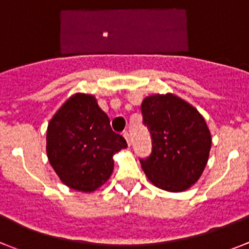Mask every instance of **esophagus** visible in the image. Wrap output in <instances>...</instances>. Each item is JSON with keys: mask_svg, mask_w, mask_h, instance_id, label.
<instances>
[{"mask_svg": "<svg viewBox=\"0 0 249 249\" xmlns=\"http://www.w3.org/2000/svg\"><path fill=\"white\" fill-rule=\"evenodd\" d=\"M123 135H124L125 141H126V143H128V145H129V147H130V135H129L128 131H125V133H124V134H123Z\"/></svg>", "mask_w": 249, "mask_h": 249, "instance_id": "esophagus-1", "label": "esophagus"}]
</instances>
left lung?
I'll return each mask as SVG.
<instances>
[{
  "instance_id": "left-lung-1",
  "label": "left lung",
  "mask_w": 249,
  "mask_h": 249,
  "mask_svg": "<svg viewBox=\"0 0 249 249\" xmlns=\"http://www.w3.org/2000/svg\"><path fill=\"white\" fill-rule=\"evenodd\" d=\"M152 135V154L141 164L149 182L170 192L195 185L208 164L212 133L191 104L175 93L147 96L141 106Z\"/></svg>"
}]
</instances>
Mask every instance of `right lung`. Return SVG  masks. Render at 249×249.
<instances>
[{
	"instance_id": "add662e5",
	"label": "right lung",
	"mask_w": 249,
	"mask_h": 249,
	"mask_svg": "<svg viewBox=\"0 0 249 249\" xmlns=\"http://www.w3.org/2000/svg\"><path fill=\"white\" fill-rule=\"evenodd\" d=\"M126 147L91 93L68 97L48 123L49 163L60 181L76 191L100 189L112 175L114 156Z\"/></svg>"
}]
</instances>
